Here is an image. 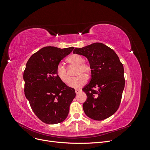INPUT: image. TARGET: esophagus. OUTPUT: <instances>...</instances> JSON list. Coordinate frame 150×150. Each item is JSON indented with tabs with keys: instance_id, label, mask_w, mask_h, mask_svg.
Returning <instances> with one entry per match:
<instances>
[{
	"instance_id": "1",
	"label": "esophagus",
	"mask_w": 150,
	"mask_h": 150,
	"mask_svg": "<svg viewBox=\"0 0 150 150\" xmlns=\"http://www.w3.org/2000/svg\"><path fill=\"white\" fill-rule=\"evenodd\" d=\"M81 89H75V92H76V94L79 93L81 92Z\"/></svg>"
}]
</instances>
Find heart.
Instances as JSON below:
<instances>
[{"mask_svg": "<svg viewBox=\"0 0 150 150\" xmlns=\"http://www.w3.org/2000/svg\"><path fill=\"white\" fill-rule=\"evenodd\" d=\"M67 62L71 66H77L76 76H78L72 79L69 85L72 88H80L84 85L87 81V77H89L91 72V67L88 62L84 61L83 57L79 54H74L67 59ZM56 73L57 78L62 82L67 84L70 80V76L66 67L62 63H59L56 69Z\"/></svg>", "mask_w": 150, "mask_h": 150, "instance_id": "1", "label": "heart"}]
</instances>
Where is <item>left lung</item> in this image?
Listing matches in <instances>:
<instances>
[{"label": "left lung", "instance_id": "obj_1", "mask_svg": "<svg viewBox=\"0 0 150 150\" xmlns=\"http://www.w3.org/2000/svg\"><path fill=\"white\" fill-rule=\"evenodd\" d=\"M73 53L87 57L91 67L90 82L83 88L87 96L83 105L85 114L97 121L108 118L120 105L125 84L123 65L116 52L102 43L76 48Z\"/></svg>", "mask_w": 150, "mask_h": 150}]
</instances>
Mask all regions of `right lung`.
<instances>
[{
  "instance_id": "obj_1",
  "label": "right lung",
  "mask_w": 150,
  "mask_h": 150,
  "mask_svg": "<svg viewBox=\"0 0 150 150\" xmlns=\"http://www.w3.org/2000/svg\"><path fill=\"white\" fill-rule=\"evenodd\" d=\"M73 49L45 47L33 54L26 64L23 76L25 96L34 114L44 123H60L69 114L75 90L57 78L56 69Z\"/></svg>"
}]
</instances>
